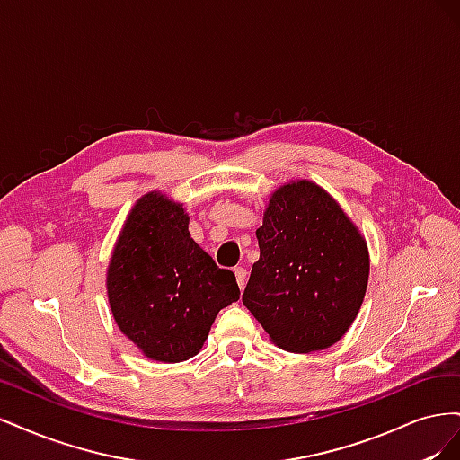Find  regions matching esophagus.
I'll return each instance as SVG.
<instances>
[{
	"instance_id": "1",
	"label": "esophagus",
	"mask_w": 460,
	"mask_h": 460,
	"mask_svg": "<svg viewBox=\"0 0 460 460\" xmlns=\"http://www.w3.org/2000/svg\"><path fill=\"white\" fill-rule=\"evenodd\" d=\"M234 274H235V282H238L240 289H243L245 288V280H247V270L243 267H235Z\"/></svg>"
}]
</instances>
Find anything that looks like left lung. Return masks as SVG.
I'll use <instances>...</instances> for the list:
<instances>
[{
  "instance_id": "1",
  "label": "left lung",
  "mask_w": 460,
  "mask_h": 460,
  "mask_svg": "<svg viewBox=\"0 0 460 460\" xmlns=\"http://www.w3.org/2000/svg\"><path fill=\"white\" fill-rule=\"evenodd\" d=\"M261 255L243 305L272 343L313 353L338 343L365 301L370 255L365 235L313 180L278 186L257 228Z\"/></svg>"
}]
</instances>
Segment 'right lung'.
Here are the masks:
<instances>
[{
    "label": "right lung",
    "instance_id": "obj_1",
    "mask_svg": "<svg viewBox=\"0 0 460 460\" xmlns=\"http://www.w3.org/2000/svg\"><path fill=\"white\" fill-rule=\"evenodd\" d=\"M184 203L153 190L134 203L107 267V299L144 357L182 363L201 351L220 309L240 299L232 270L193 242Z\"/></svg>",
    "mask_w": 460,
    "mask_h": 460
}]
</instances>
